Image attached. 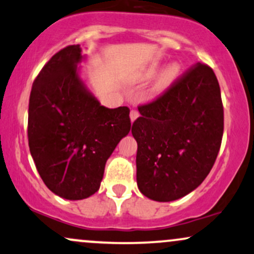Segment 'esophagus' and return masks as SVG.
Masks as SVG:
<instances>
[{
    "label": "esophagus",
    "mask_w": 254,
    "mask_h": 254,
    "mask_svg": "<svg viewBox=\"0 0 254 254\" xmlns=\"http://www.w3.org/2000/svg\"><path fill=\"white\" fill-rule=\"evenodd\" d=\"M138 116H139L138 111H137V110H131V112H130V121H131V123H133V122H135L136 119L138 118Z\"/></svg>",
    "instance_id": "34e87169"
}]
</instances>
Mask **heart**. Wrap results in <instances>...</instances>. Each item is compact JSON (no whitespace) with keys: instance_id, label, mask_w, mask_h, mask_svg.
Returning <instances> with one entry per match:
<instances>
[{"instance_id":"heart-1","label":"heart","mask_w":254,"mask_h":254,"mask_svg":"<svg viewBox=\"0 0 254 254\" xmlns=\"http://www.w3.org/2000/svg\"><path fill=\"white\" fill-rule=\"evenodd\" d=\"M159 68H160L159 62L150 63L149 65L144 69L143 72H142V77H143L144 80H150V78H153L157 74ZM179 74H180L179 63L177 62L168 63L167 65H166L165 68L159 72V75H157L156 81H155V88L157 90H162L167 88V87L171 86V84L174 82V80L179 76Z\"/></svg>"}]
</instances>
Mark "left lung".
I'll use <instances>...</instances> for the list:
<instances>
[{"label": "left lung", "mask_w": 254, "mask_h": 254, "mask_svg": "<svg viewBox=\"0 0 254 254\" xmlns=\"http://www.w3.org/2000/svg\"><path fill=\"white\" fill-rule=\"evenodd\" d=\"M136 179L156 202L189 194L215 164L223 135L220 84L210 66L197 63L153 103L138 107Z\"/></svg>", "instance_id": "8db88e82"}]
</instances>
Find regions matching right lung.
<instances>
[{
	"label": "right lung",
	"mask_w": 254,
	"mask_h": 254,
	"mask_svg": "<svg viewBox=\"0 0 254 254\" xmlns=\"http://www.w3.org/2000/svg\"><path fill=\"white\" fill-rule=\"evenodd\" d=\"M80 45L57 52L39 72L28 105V145L38 173L57 196L88 198L107 159L129 133L130 110L107 109L81 76Z\"/></svg>",
	"instance_id": "1"
}]
</instances>
